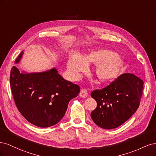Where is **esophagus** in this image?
<instances>
[{"label": "esophagus", "mask_w": 156, "mask_h": 156, "mask_svg": "<svg viewBox=\"0 0 156 156\" xmlns=\"http://www.w3.org/2000/svg\"><path fill=\"white\" fill-rule=\"evenodd\" d=\"M79 95L82 98H86L88 96V92L87 90V89L85 88H83L81 89V92L79 93Z\"/></svg>", "instance_id": "obj_1"}]
</instances>
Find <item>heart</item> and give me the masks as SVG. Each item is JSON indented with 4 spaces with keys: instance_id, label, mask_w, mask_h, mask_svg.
<instances>
[{
    "instance_id": "heart-1",
    "label": "heart",
    "mask_w": 156,
    "mask_h": 156,
    "mask_svg": "<svg viewBox=\"0 0 156 156\" xmlns=\"http://www.w3.org/2000/svg\"><path fill=\"white\" fill-rule=\"evenodd\" d=\"M88 63L97 64L95 73L103 82L111 81L115 79L123 66L120 59L116 57L113 52L108 50L93 51L88 55L81 56V58L77 55H73L68 62V69L72 77L78 78L80 73L86 70L85 64Z\"/></svg>"
}]
</instances>
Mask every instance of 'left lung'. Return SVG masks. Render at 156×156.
Wrapping results in <instances>:
<instances>
[{
	"mask_svg": "<svg viewBox=\"0 0 156 156\" xmlns=\"http://www.w3.org/2000/svg\"><path fill=\"white\" fill-rule=\"evenodd\" d=\"M143 80L131 73H123L105 88L92 92L97 107L90 116L103 129L116 128L139 108L143 91Z\"/></svg>",
	"mask_w": 156,
	"mask_h": 156,
	"instance_id": "left-lung-1",
	"label": "left lung"
}]
</instances>
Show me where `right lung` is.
<instances>
[{"label": "right lung", "mask_w": 156, "mask_h": 156, "mask_svg": "<svg viewBox=\"0 0 156 156\" xmlns=\"http://www.w3.org/2000/svg\"><path fill=\"white\" fill-rule=\"evenodd\" d=\"M10 81L17 109L30 123L40 127L57 124L66 112L69 101L80 92L79 85L65 80L55 68L41 73H21L13 66Z\"/></svg>", "instance_id": "obj_1"}]
</instances>
